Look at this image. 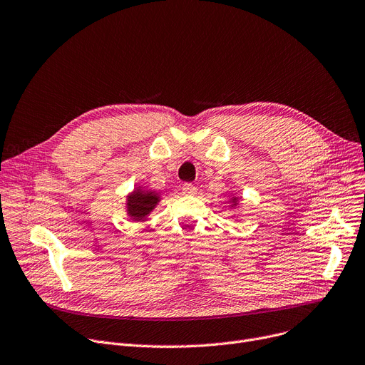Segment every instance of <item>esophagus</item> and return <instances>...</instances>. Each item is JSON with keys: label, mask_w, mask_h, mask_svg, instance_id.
<instances>
[{"label": "esophagus", "mask_w": 365, "mask_h": 365, "mask_svg": "<svg viewBox=\"0 0 365 365\" xmlns=\"http://www.w3.org/2000/svg\"><path fill=\"white\" fill-rule=\"evenodd\" d=\"M182 192H184L185 195H192V194L197 192V187L190 184V182H187V184L182 185Z\"/></svg>", "instance_id": "34e87169"}]
</instances>
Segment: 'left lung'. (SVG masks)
Returning <instances> with one entry per match:
<instances>
[{
  "label": "left lung",
  "mask_w": 365,
  "mask_h": 365,
  "mask_svg": "<svg viewBox=\"0 0 365 365\" xmlns=\"http://www.w3.org/2000/svg\"><path fill=\"white\" fill-rule=\"evenodd\" d=\"M232 200H234V202H235V200H237V199H235V197H232Z\"/></svg>",
  "instance_id": "left-lung-1"
}]
</instances>
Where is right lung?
Wrapping results in <instances>:
<instances>
[{
    "label": "right lung",
    "instance_id": "1",
    "mask_svg": "<svg viewBox=\"0 0 365 365\" xmlns=\"http://www.w3.org/2000/svg\"><path fill=\"white\" fill-rule=\"evenodd\" d=\"M159 195L153 191L134 190L127 200V212L134 220H143L158 205Z\"/></svg>",
    "mask_w": 365,
    "mask_h": 365
}]
</instances>
